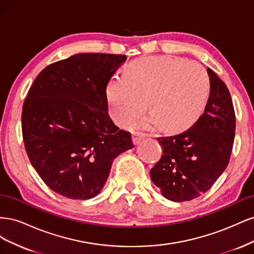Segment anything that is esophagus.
<instances>
[{
	"instance_id": "1",
	"label": "esophagus",
	"mask_w": 254,
	"mask_h": 254,
	"mask_svg": "<svg viewBox=\"0 0 254 254\" xmlns=\"http://www.w3.org/2000/svg\"><path fill=\"white\" fill-rule=\"evenodd\" d=\"M144 137V134H141L139 132H133L132 133V141H133V144L134 145H139L140 142L143 140Z\"/></svg>"
}]
</instances>
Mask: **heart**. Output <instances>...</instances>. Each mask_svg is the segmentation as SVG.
<instances>
[{"instance_id": "heart-1", "label": "heart", "mask_w": 254, "mask_h": 254, "mask_svg": "<svg viewBox=\"0 0 254 254\" xmlns=\"http://www.w3.org/2000/svg\"><path fill=\"white\" fill-rule=\"evenodd\" d=\"M210 78L195 61L167 56L140 58L125 73L115 74L107 88L113 120L127 126L147 107L150 113L132 126L180 130L189 126L205 105Z\"/></svg>"}]
</instances>
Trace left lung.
<instances>
[{
  "instance_id": "1",
  "label": "left lung",
  "mask_w": 254,
  "mask_h": 254,
  "mask_svg": "<svg viewBox=\"0 0 254 254\" xmlns=\"http://www.w3.org/2000/svg\"><path fill=\"white\" fill-rule=\"evenodd\" d=\"M210 97L204 113L187 131L158 137L163 155L150 170L152 182L168 200L181 202L209 190L228 166L235 135L230 92L207 68Z\"/></svg>"
}]
</instances>
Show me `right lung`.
Wrapping results in <instances>:
<instances>
[{
    "mask_svg": "<svg viewBox=\"0 0 254 254\" xmlns=\"http://www.w3.org/2000/svg\"><path fill=\"white\" fill-rule=\"evenodd\" d=\"M123 55L76 54L37 76L22 110L30 163L57 194L87 200L99 194L113 160L133 147L108 114L107 86Z\"/></svg>",
    "mask_w": 254,
    "mask_h": 254,
    "instance_id": "obj_1",
    "label": "right lung"
}]
</instances>
